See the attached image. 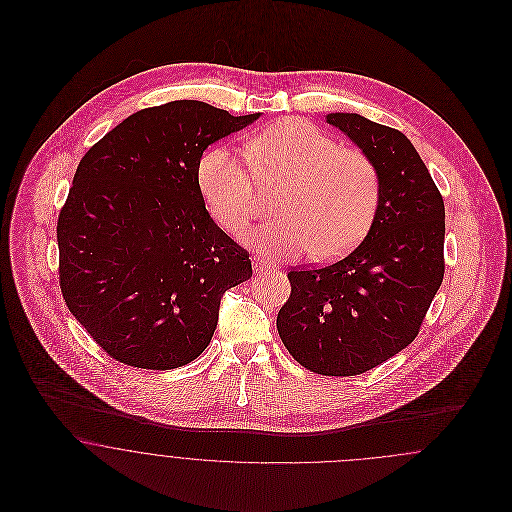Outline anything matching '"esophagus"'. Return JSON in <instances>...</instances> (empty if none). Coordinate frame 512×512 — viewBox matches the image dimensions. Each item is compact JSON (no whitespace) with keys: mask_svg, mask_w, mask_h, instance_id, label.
<instances>
[{"mask_svg":"<svg viewBox=\"0 0 512 512\" xmlns=\"http://www.w3.org/2000/svg\"><path fill=\"white\" fill-rule=\"evenodd\" d=\"M253 268H255L257 272H270L272 265H268V263L261 261V259H253Z\"/></svg>","mask_w":512,"mask_h":512,"instance_id":"esophagus-1","label":"esophagus"}]
</instances>
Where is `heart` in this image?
I'll list each match as a JSON object with an SVG mask.
<instances>
[{"label": "heart", "mask_w": 512, "mask_h": 512, "mask_svg": "<svg viewBox=\"0 0 512 512\" xmlns=\"http://www.w3.org/2000/svg\"><path fill=\"white\" fill-rule=\"evenodd\" d=\"M253 180H284L272 201L276 219L244 236L245 244L276 257L311 251L324 261L347 253L365 238L382 195L380 171L368 153L340 147L303 119L274 122L253 136L247 163L226 147L201 157L199 190L224 230L238 232L257 215Z\"/></svg>", "instance_id": "heart-1"}]
</instances>
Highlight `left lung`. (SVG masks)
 I'll use <instances>...</instances> for the list:
<instances>
[{
  "label": "left lung",
  "instance_id": "obj_1",
  "mask_svg": "<svg viewBox=\"0 0 512 512\" xmlns=\"http://www.w3.org/2000/svg\"><path fill=\"white\" fill-rule=\"evenodd\" d=\"M326 121L376 163L380 205L363 244L347 257L288 272L292 293L276 328L307 370L355 376L418 336L445 272V207L403 132L357 113H330Z\"/></svg>",
  "mask_w": 512,
  "mask_h": 512
}]
</instances>
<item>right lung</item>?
Listing matches in <instances>:
<instances>
[{
    "instance_id": "add662e5",
    "label": "right lung",
    "mask_w": 512,
    "mask_h": 512,
    "mask_svg": "<svg viewBox=\"0 0 512 512\" xmlns=\"http://www.w3.org/2000/svg\"><path fill=\"white\" fill-rule=\"evenodd\" d=\"M259 119L180 99L147 107L90 147L57 220L59 286L73 317L122 365L171 370L215 334L249 251L209 217L207 146Z\"/></svg>"
}]
</instances>
